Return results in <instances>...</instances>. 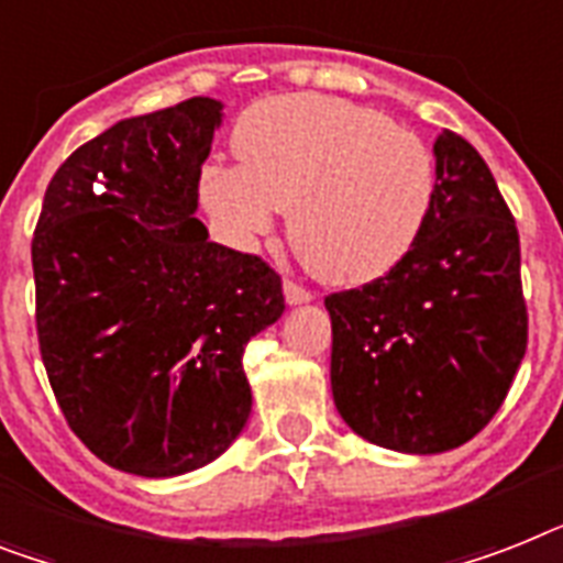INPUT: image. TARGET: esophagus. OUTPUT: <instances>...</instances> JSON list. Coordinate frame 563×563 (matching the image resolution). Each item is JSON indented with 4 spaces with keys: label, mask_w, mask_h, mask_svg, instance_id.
<instances>
[{
    "label": "esophagus",
    "mask_w": 563,
    "mask_h": 563,
    "mask_svg": "<svg viewBox=\"0 0 563 563\" xmlns=\"http://www.w3.org/2000/svg\"><path fill=\"white\" fill-rule=\"evenodd\" d=\"M283 295H286V303L289 306H300V303H309V300H312V291H306L303 286H297L295 280L283 283Z\"/></svg>",
    "instance_id": "obj_1"
}]
</instances>
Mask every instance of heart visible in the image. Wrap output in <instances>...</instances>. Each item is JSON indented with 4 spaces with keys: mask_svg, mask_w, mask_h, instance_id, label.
Instances as JSON below:
<instances>
[{
    "mask_svg": "<svg viewBox=\"0 0 563 563\" xmlns=\"http://www.w3.org/2000/svg\"><path fill=\"white\" fill-rule=\"evenodd\" d=\"M240 167L208 164L202 205L240 245L289 210V240L329 286L390 274L422 240L437 199V162L416 132L329 95H277L236 121Z\"/></svg>",
    "mask_w": 563,
    "mask_h": 563,
    "instance_id": "1",
    "label": "heart"
}]
</instances>
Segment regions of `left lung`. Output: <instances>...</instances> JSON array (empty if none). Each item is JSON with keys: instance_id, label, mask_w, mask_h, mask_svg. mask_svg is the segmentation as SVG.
Returning a JSON list of instances; mask_svg holds the SVG:
<instances>
[{"instance_id": "1", "label": "left lung", "mask_w": 563, "mask_h": 563, "mask_svg": "<svg viewBox=\"0 0 563 563\" xmlns=\"http://www.w3.org/2000/svg\"><path fill=\"white\" fill-rule=\"evenodd\" d=\"M433 155L437 199L416 249L323 300L338 413L401 454H442L483 431L527 353L520 240L495 176L451 130Z\"/></svg>"}]
</instances>
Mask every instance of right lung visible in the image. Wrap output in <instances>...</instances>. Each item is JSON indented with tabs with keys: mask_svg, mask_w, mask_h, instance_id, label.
Instances as JSON below:
<instances>
[{
	"mask_svg": "<svg viewBox=\"0 0 563 563\" xmlns=\"http://www.w3.org/2000/svg\"><path fill=\"white\" fill-rule=\"evenodd\" d=\"M222 103L190 98L86 141L31 242L36 335L68 428L118 472L213 463L251 413L242 353L283 314L254 254L208 240L199 178Z\"/></svg>",
	"mask_w": 563,
	"mask_h": 563,
	"instance_id": "add662e5",
	"label": "right lung"
}]
</instances>
